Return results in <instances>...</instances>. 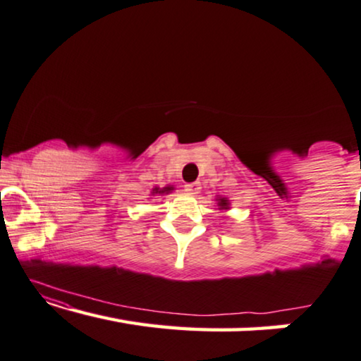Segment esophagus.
I'll return each mask as SVG.
<instances>
[{
  "label": "esophagus",
  "mask_w": 361,
  "mask_h": 361,
  "mask_svg": "<svg viewBox=\"0 0 361 361\" xmlns=\"http://www.w3.org/2000/svg\"><path fill=\"white\" fill-rule=\"evenodd\" d=\"M185 191L188 192V195H199V191H201V185H199L197 181L195 183H188V185H185Z\"/></svg>",
  "instance_id": "obj_1"
}]
</instances>
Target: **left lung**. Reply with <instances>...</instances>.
I'll list each match as a JSON object with an SVG mask.
<instances>
[{
  "label": "left lung",
  "instance_id": "8db88e82",
  "mask_svg": "<svg viewBox=\"0 0 361 361\" xmlns=\"http://www.w3.org/2000/svg\"><path fill=\"white\" fill-rule=\"evenodd\" d=\"M215 202H217L219 211H230V201H228V197L215 196Z\"/></svg>",
  "mask_w": 361,
  "mask_h": 361
}]
</instances>
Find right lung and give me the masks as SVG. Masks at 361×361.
<instances>
[{"instance_id":"obj_1","label":"right lung","mask_w":361,"mask_h":361,"mask_svg":"<svg viewBox=\"0 0 361 361\" xmlns=\"http://www.w3.org/2000/svg\"><path fill=\"white\" fill-rule=\"evenodd\" d=\"M171 191H175V186L173 185H166V186H164V188H159V186H155V188H152V191H150V195L152 196H164V195H170Z\"/></svg>"}]
</instances>
